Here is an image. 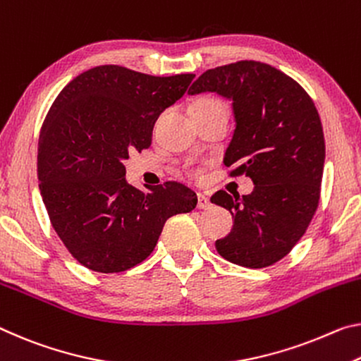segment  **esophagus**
Segmentation results:
<instances>
[{"label": "esophagus", "mask_w": 361, "mask_h": 361, "mask_svg": "<svg viewBox=\"0 0 361 361\" xmlns=\"http://www.w3.org/2000/svg\"><path fill=\"white\" fill-rule=\"evenodd\" d=\"M210 207H212V202L209 201V197L199 192V194H197V209L207 210V209H210Z\"/></svg>", "instance_id": "1"}]
</instances>
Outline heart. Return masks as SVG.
Masks as SVG:
<instances>
[{
  "mask_svg": "<svg viewBox=\"0 0 361 361\" xmlns=\"http://www.w3.org/2000/svg\"><path fill=\"white\" fill-rule=\"evenodd\" d=\"M214 109H225V111H226L225 104H223L220 99L210 98V96H207V98L199 99L196 104H194L192 112H196V111H214ZM191 173L192 175H197L199 170H191Z\"/></svg>",
  "mask_w": 361,
  "mask_h": 361,
  "instance_id": "b5f03b06",
  "label": "heart"
}]
</instances>
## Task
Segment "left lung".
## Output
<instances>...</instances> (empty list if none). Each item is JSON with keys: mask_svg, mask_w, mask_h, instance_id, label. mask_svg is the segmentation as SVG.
I'll return each mask as SVG.
<instances>
[{"mask_svg": "<svg viewBox=\"0 0 361 361\" xmlns=\"http://www.w3.org/2000/svg\"><path fill=\"white\" fill-rule=\"evenodd\" d=\"M214 91L233 101V140L225 154L230 175H247L254 191L210 202L231 212V233L215 243L228 262L265 268L293 250L319 202L324 167L322 120L310 96L295 80L257 61L210 68L188 94Z\"/></svg>", "mask_w": 361, "mask_h": 361, "instance_id": "8db88e82", "label": "left lung"}]
</instances>
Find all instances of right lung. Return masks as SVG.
I'll use <instances>...</instances> for the list:
<instances>
[{"instance_id":"add662e5","label":"right lung","mask_w":361,"mask_h":361,"mask_svg":"<svg viewBox=\"0 0 361 361\" xmlns=\"http://www.w3.org/2000/svg\"><path fill=\"white\" fill-rule=\"evenodd\" d=\"M192 78L98 66L57 94L39 131V192L57 236L83 267L130 270L151 255L170 216L196 207V192L181 183L149 192L128 185L123 165L131 151L151 146L157 117Z\"/></svg>"}]
</instances>
